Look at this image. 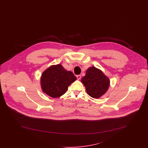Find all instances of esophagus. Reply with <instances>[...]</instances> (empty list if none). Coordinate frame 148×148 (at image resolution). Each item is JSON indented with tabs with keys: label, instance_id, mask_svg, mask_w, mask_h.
I'll use <instances>...</instances> for the list:
<instances>
[{
	"label": "esophagus",
	"instance_id": "esophagus-1",
	"mask_svg": "<svg viewBox=\"0 0 148 148\" xmlns=\"http://www.w3.org/2000/svg\"><path fill=\"white\" fill-rule=\"evenodd\" d=\"M77 77L78 80H80L81 79V75H77Z\"/></svg>",
	"mask_w": 148,
	"mask_h": 148
}]
</instances>
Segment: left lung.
Returning <instances> with one entry per match:
<instances>
[{
  "mask_svg": "<svg viewBox=\"0 0 148 148\" xmlns=\"http://www.w3.org/2000/svg\"><path fill=\"white\" fill-rule=\"evenodd\" d=\"M87 94L92 98H100L109 89L110 80L101 70L95 66L89 67L81 79Z\"/></svg>",
  "mask_w": 148,
  "mask_h": 148,
  "instance_id": "left-lung-1",
  "label": "left lung"
}]
</instances>
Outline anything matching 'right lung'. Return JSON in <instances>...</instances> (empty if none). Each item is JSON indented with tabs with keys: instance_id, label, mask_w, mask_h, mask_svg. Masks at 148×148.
Returning a JSON list of instances; mask_svg holds the SVG:
<instances>
[{
	"instance_id": "1",
	"label": "right lung",
	"mask_w": 148,
	"mask_h": 148,
	"mask_svg": "<svg viewBox=\"0 0 148 148\" xmlns=\"http://www.w3.org/2000/svg\"><path fill=\"white\" fill-rule=\"evenodd\" d=\"M77 78L71 71L65 70L60 64L53 65L44 71L40 77L42 92L56 98L64 94L70 85Z\"/></svg>"
}]
</instances>
